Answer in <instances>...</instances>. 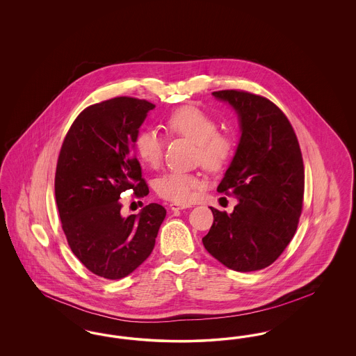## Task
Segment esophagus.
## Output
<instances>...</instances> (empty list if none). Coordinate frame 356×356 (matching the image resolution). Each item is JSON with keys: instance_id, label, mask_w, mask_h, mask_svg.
<instances>
[{"instance_id": "34e87169", "label": "esophagus", "mask_w": 356, "mask_h": 356, "mask_svg": "<svg viewBox=\"0 0 356 356\" xmlns=\"http://www.w3.org/2000/svg\"><path fill=\"white\" fill-rule=\"evenodd\" d=\"M170 207L172 211H181V209L189 208V204L170 203Z\"/></svg>"}]
</instances>
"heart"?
<instances>
[{"instance_id": "1", "label": "heart", "mask_w": 356, "mask_h": 356, "mask_svg": "<svg viewBox=\"0 0 356 356\" xmlns=\"http://www.w3.org/2000/svg\"><path fill=\"white\" fill-rule=\"evenodd\" d=\"M173 135L181 136L197 145V157L207 170H220L231 161L235 145L228 136L220 135L216 120L196 106H184L173 112L165 121ZM165 140L156 128L141 129L135 140L138 159L148 167L156 168L161 163ZM202 177L172 170L156 180V192L175 203H189L203 188Z\"/></svg>"}]
</instances>
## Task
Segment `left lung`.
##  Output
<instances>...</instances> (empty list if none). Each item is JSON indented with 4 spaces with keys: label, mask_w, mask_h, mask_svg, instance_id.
<instances>
[{
    "label": "left lung",
    "mask_w": 356,
    "mask_h": 356,
    "mask_svg": "<svg viewBox=\"0 0 356 356\" xmlns=\"http://www.w3.org/2000/svg\"><path fill=\"white\" fill-rule=\"evenodd\" d=\"M238 118L240 138L218 186L236 197L232 213L211 207L213 224L205 250L238 272L263 270L282 254L295 235L305 195L300 147L286 115L266 97L219 90Z\"/></svg>",
    "instance_id": "left-lung-1"
}]
</instances>
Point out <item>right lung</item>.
Here are the masks:
<instances>
[{"label":"right lung","instance_id":"right-lung-1","mask_svg":"<svg viewBox=\"0 0 356 356\" xmlns=\"http://www.w3.org/2000/svg\"><path fill=\"white\" fill-rule=\"evenodd\" d=\"M154 105L116 97L84 109L72 124L57 161L54 192L69 247L97 276H128L151 254L167 211L145 205L121 215L120 195L149 193L135 157V140Z\"/></svg>","mask_w":356,"mask_h":356}]
</instances>
